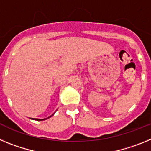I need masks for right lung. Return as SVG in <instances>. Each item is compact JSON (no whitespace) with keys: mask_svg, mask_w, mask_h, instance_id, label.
Listing matches in <instances>:
<instances>
[{"mask_svg":"<svg viewBox=\"0 0 151 151\" xmlns=\"http://www.w3.org/2000/svg\"><path fill=\"white\" fill-rule=\"evenodd\" d=\"M54 114H52V115L50 116L47 117V118H45V119H35V118H31V119H34V120H37V121H42V120H45V119H47L50 118V117H51L52 116L54 115Z\"/></svg>","mask_w":151,"mask_h":151,"instance_id":"add662e5","label":"right lung"}]
</instances>
